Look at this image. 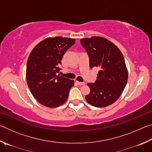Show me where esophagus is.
Segmentation results:
<instances>
[{
	"instance_id": "esophagus-1",
	"label": "esophagus",
	"mask_w": 152,
	"mask_h": 152,
	"mask_svg": "<svg viewBox=\"0 0 152 152\" xmlns=\"http://www.w3.org/2000/svg\"><path fill=\"white\" fill-rule=\"evenodd\" d=\"M76 83L78 84V85H79V86H82V85H84V82H78V81H76Z\"/></svg>"
}]
</instances>
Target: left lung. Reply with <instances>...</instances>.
<instances>
[{
	"instance_id": "1",
	"label": "left lung",
	"mask_w": 152,
	"mask_h": 152,
	"mask_svg": "<svg viewBox=\"0 0 152 152\" xmlns=\"http://www.w3.org/2000/svg\"><path fill=\"white\" fill-rule=\"evenodd\" d=\"M88 53L90 68H99L97 78L88 83L91 91L85 96L90 104L105 107L121 95L127 82L128 71L121 51L114 43L102 37L80 39Z\"/></svg>"
}]
</instances>
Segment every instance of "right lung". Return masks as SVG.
Instances as JSON below:
<instances>
[{"label": "right lung", "instance_id": "right-lung-1", "mask_svg": "<svg viewBox=\"0 0 152 152\" xmlns=\"http://www.w3.org/2000/svg\"><path fill=\"white\" fill-rule=\"evenodd\" d=\"M72 38L48 37L33 49L27 63L28 87L36 100L43 106L58 107L65 103L73 80L57 76L66 51L75 43Z\"/></svg>", "mask_w": 152, "mask_h": 152}]
</instances>
